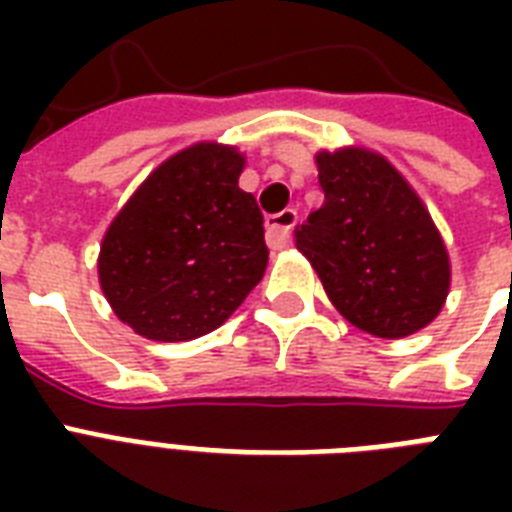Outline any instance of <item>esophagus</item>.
<instances>
[{
  "label": "esophagus",
  "mask_w": 512,
  "mask_h": 512,
  "mask_svg": "<svg viewBox=\"0 0 512 512\" xmlns=\"http://www.w3.org/2000/svg\"><path fill=\"white\" fill-rule=\"evenodd\" d=\"M295 223V209H284L279 215H268V220H265V239H268V244H271V247H287Z\"/></svg>",
  "instance_id": "34e87169"
}]
</instances>
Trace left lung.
<instances>
[{"label":"left lung","mask_w":512,"mask_h":512,"mask_svg":"<svg viewBox=\"0 0 512 512\" xmlns=\"http://www.w3.org/2000/svg\"><path fill=\"white\" fill-rule=\"evenodd\" d=\"M324 204L295 231L324 292L345 319L401 340L436 319L452 265L428 207L404 175L369 148L316 154Z\"/></svg>","instance_id":"8db88e82"}]
</instances>
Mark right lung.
Listing matches in <instances>:
<instances>
[{
	"label": "right lung",
	"instance_id": "right-lung-1",
	"mask_svg": "<svg viewBox=\"0 0 512 512\" xmlns=\"http://www.w3.org/2000/svg\"><path fill=\"white\" fill-rule=\"evenodd\" d=\"M244 154L193 143L162 162L111 220L100 289L140 337L185 342L231 319L268 265L263 215L241 191Z\"/></svg>",
	"mask_w": 512,
	"mask_h": 512
}]
</instances>
